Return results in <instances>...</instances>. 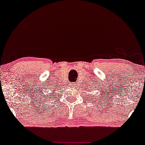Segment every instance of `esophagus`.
<instances>
[{
  "label": "esophagus",
  "instance_id": "obj_1",
  "mask_svg": "<svg viewBox=\"0 0 145 145\" xmlns=\"http://www.w3.org/2000/svg\"><path fill=\"white\" fill-rule=\"evenodd\" d=\"M71 86H74V84H73V83H71Z\"/></svg>",
  "mask_w": 145,
  "mask_h": 145
}]
</instances>
